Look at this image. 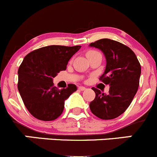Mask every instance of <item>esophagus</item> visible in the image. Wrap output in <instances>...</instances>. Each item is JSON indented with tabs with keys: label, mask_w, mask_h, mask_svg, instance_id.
I'll return each mask as SVG.
<instances>
[{
	"label": "esophagus",
	"mask_w": 157,
	"mask_h": 157,
	"mask_svg": "<svg viewBox=\"0 0 157 157\" xmlns=\"http://www.w3.org/2000/svg\"><path fill=\"white\" fill-rule=\"evenodd\" d=\"M78 89L80 90H86V87H84V86H79L78 87Z\"/></svg>",
	"instance_id": "34e87169"
}]
</instances>
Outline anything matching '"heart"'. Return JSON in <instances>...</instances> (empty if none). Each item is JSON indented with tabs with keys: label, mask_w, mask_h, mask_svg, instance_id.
Segmentation results:
<instances>
[{
	"label": "heart",
	"mask_w": 157,
	"mask_h": 157,
	"mask_svg": "<svg viewBox=\"0 0 157 157\" xmlns=\"http://www.w3.org/2000/svg\"><path fill=\"white\" fill-rule=\"evenodd\" d=\"M94 53H97V51H89L87 53H86V56H89V55H90V54H94Z\"/></svg>",
	"instance_id": "b5f03b06"
}]
</instances>
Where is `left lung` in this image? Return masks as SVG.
Here are the masks:
<instances>
[{
  "label": "left lung",
  "mask_w": 157,
  "mask_h": 157,
  "mask_svg": "<svg viewBox=\"0 0 157 157\" xmlns=\"http://www.w3.org/2000/svg\"><path fill=\"white\" fill-rule=\"evenodd\" d=\"M90 46L104 54L106 69L100 80L110 86L107 94L92 87L96 97L90 103V109L100 119H114L125 112L137 92L140 63L130 48L116 40L104 38Z\"/></svg>",
  "instance_id": "left-lung-1"
}]
</instances>
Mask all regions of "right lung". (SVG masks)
I'll use <instances>...</instances> for the list:
<instances>
[{"label": "right lung", "mask_w": 157, "mask_h": 157, "mask_svg": "<svg viewBox=\"0 0 157 157\" xmlns=\"http://www.w3.org/2000/svg\"><path fill=\"white\" fill-rule=\"evenodd\" d=\"M81 46L51 45L29 53L18 69L17 88L27 110L36 119L51 121L63 111L64 101L77 90L75 84L57 89L53 78L65 71Z\"/></svg>", "instance_id": "add662e5"}]
</instances>
